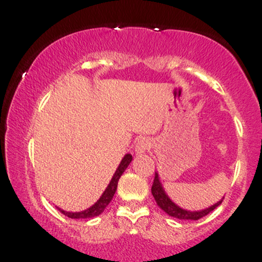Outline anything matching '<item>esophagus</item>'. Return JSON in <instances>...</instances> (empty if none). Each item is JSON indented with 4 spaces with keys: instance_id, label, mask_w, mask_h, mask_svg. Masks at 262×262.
Instances as JSON below:
<instances>
[{
    "instance_id": "1",
    "label": "esophagus",
    "mask_w": 262,
    "mask_h": 262,
    "mask_svg": "<svg viewBox=\"0 0 262 262\" xmlns=\"http://www.w3.org/2000/svg\"><path fill=\"white\" fill-rule=\"evenodd\" d=\"M150 147H151V142L148 141L147 139H145V137H142V139H140L139 141H137L135 151H136L137 154H143L145 151L150 150Z\"/></svg>"
}]
</instances>
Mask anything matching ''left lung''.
Listing matches in <instances>:
<instances>
[{"instance_id":"8db88e82","label":"left lung","mask_w":262,"mask_h":262,"mask_svg":"<svg viewBox=\"0 0 262 262\" xmlns=\"http://www.w3.org/2000/svg\"><path fill=\"white\" fill-rule=\"evenodd\" d=\"M151 192H152V196L156 200V204L161 207L162 210L165 211L167 215L172 216V217L180 219V220H200L201 217L206 216L207 213H210L211 211L215 210L219 205L221 204V201H219L217 204H215L213 206L209 207L206 210H202V211H186L181 207H179L177 205L173 204L170 199L167 198V195L165 193L164 188H162L161 184H160V180H159V175L155 173V179H154V184L152 187H151Z\"/></svg>"}]
</instances>
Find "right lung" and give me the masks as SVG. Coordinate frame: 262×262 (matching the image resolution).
<instances>
[{"label": "right lung", "instance_id": "right-lung-1", "mask_svg": "<svg viewBox=\"0 0 262 262\" xmlns=\"http://www.w3.org/2000/svg\"><path fill=\"white\" fill-rule=\"evenodd\" d=\"M131 161H132V156L130 154H127L125 157H123L122 161H121V164L119 165V167H117L116 172H115L114 177H112L111 182H110L107 188H106L105 192L102 193V196H101L100 200H98L94 206H91L90 209H87L85 211H81V212H66V211L61 209L58 210L70 219H90V217H95V216L100 215L101 212H103V210L106 209V206H107L110 202H111L115 192H116L117 184H119L120 177L123 173V171L127 168V166L130 165Z\"/></svg>", "mask_w": 262, "mask_h": 262}]
</instances>
